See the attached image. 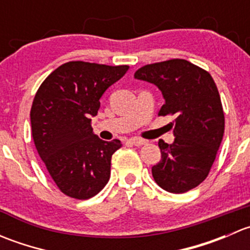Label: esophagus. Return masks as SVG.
Returning a JSON list of instances; mask_svg holds the SVG:
<instances>
[{"label": "esophagus", "mask_w": 250, "mask_h": 250, "mask_svg": "<svg viewBox=\"0 0 250 250\" xmlns=\"http://www.w3.org/2000/svg\"><path fill=\"white\" fill-rule=\"evenodd\" d=\"M129 143L135 146H141V145H146V144H147V140L140 139V138H130Z\"/></svg>", "instance_id": "esophagus-1"}]
</instances>
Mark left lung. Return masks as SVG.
Here are the masks:
<instances>
[{
    "instance_id": "obj_1",
    "label": "left lung",
    "mask_w": 250,
    "mask_h": 250,
    "mask_svg": "<svg viewBox=\"0 0 250 250\" xmlns=\"http://www.w3.org/2000/svg\"><path fill=\"white\" fill-rule=\"evenodd\" d=\"M153 83L166 103L158 116L174 115L173 144L158 141L162 160L152 167L158 186L172 193L195 188L208 176L225 130L220 94L208 71L184 59L148 64L134 74Z\"/></svg>"
}]
</instances>
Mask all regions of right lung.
<instances>
[{"mask_svg":"<svg viewBox=\"0 0 250 250\" xmlns=\"http://www.w3.org/2000/svg\"><path fill=\"white\" fill-rule=\"evenodd\" d=\"M128 69L69 62L37 89L30 111L32 138L55 185L69 197L88 200L109 181L111 157L121 141L98 138L90 118L98 113L105 90Z\"/></svg>","mask_w":250,"mask_h":250,"instance_id":"add662e5","label":"right lung"}]
</instances>
